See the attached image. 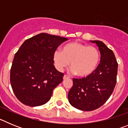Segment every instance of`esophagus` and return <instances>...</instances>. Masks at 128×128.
I'll list each match as a JSON object with an SVG mask.
<instances>
[{
	"instance_id": "34e87169",
	"label": "esophagus",
	"mask_w": 128,
	"mask_h": 128,
	"mask_svg": "<svg viewBox=\"0 0 128 128\" xmlns=\"http://www.w3.org/2000/svg\"><path fill=\"white\" fill-rule=\"evenodd\" d=\"M68 78H69V77L67 76L66 75H64V76H63V80H65V79H68Z\"/></svg>"
}]
</instances>
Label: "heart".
I'll list each match as a JSON object with an SVG mask.
<instances>
[{
	"mask_svg": "<svg viewBox=\"0 0 128 128\" xmlns=\"http://www.w3.org/2000/svg\"><path fill=\"white\" fill-rule=\"evenodd\" d=\"M54 65L59 70L67 67L70 62L71 72L80 77L90 76L96 70L100 61V52L94 46L80 42H70L63 46L62 50L53 54Z\"/></svg>",
	"mask_w": 128,
	"mask_h": 128,
	"instance_id": "heart-1",
	"label": "heart"
}]
</instances>
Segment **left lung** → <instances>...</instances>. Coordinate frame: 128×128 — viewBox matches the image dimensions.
Returning <instances> with one entry per match:
<instances>
[{
  "mask_svg": "<svg viewBox=\"0 0 128 128\" xmlns=\"http://www.w3.org/2000/svg\"><path fill=\"white\" fill-rule=\"evenodd\" d=\"M96 44L100 53V63L96 70L86 78L73 79L68 99L74 108L92 111L104 104L112 94L117 82V63L112 50L99 40Z\"/></svg>",
  "mask_w": 128,
  "mask_h": 128,
  "instance_id": "left-lung-1",
  "label": "left lung"
}]
</instances>
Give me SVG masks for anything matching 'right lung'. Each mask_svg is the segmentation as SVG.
I'll return each mask as SVG.
<instances>
[{
	"label": "right lung",
	"mask_w": 128,
	"mask_h": 128,
	"mask_svg": "<svg viewBox=\"0 0 128 128\" xmlns=\"http://www.w3.org/2000/svg\"><path fill=\"white\" fill-rule=\"evenodd\" d=\"M67 38L40 33L20 46L13 59L10 82L22 103L38 106L50 100L52 91L63 81L64 74L56 69L53 54Z\"/></svg>",
	"instance_id": "obj_1"
}]
</instances>
